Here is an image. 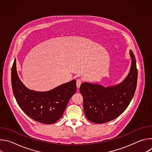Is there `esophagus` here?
Listing matches in <instances>:
<instances>
[{
    "label": "esophagus",
    "mask_w": 152,
    "mask_h": 152,
    "mask_svg": "<svg viewBox=\"0 0 152 152\" xmlns=\"http://www.w3.org/2000/svg\"><path fill=\"white\" fill-rule=\"evenodd\" d=\"M81 83H82V80L80 79H78L76 80V86H77V88H79L80 87Z\"/></svg>",
    "instance_id": "obj_1"
}]
</instances>
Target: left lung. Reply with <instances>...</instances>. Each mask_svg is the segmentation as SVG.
<instances>
[{
	"label": "left lung",
	"instance_id": "left-lung-1",
	"mask_svg": "<svg viewBox=\"0 0 152 152\" xmlns=\"http://www.w3.org/2000/svg\"><path fill=\"white\" fill-rule=\"evenodd\" d=\"M129 53L131 69L121 83L107 87L94 83L81 84L79 91L83 99L84 113L90 121L104 123L116 118L132 100L137 88L138 71L134 54L131 50Z\"/></svg>",
	"mask_w": 152,
	"mask_h": 152
}]
</instances>
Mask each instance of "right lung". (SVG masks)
<instances>
[{
	"label": "right lung",
	"mask_w": 152,
	"mask_h": 152,
	"mask_svg": "<svg viewBox=\"0 0 152 152\" xmlns=\"http://www.w3.org/2000/svg\"><path fill=\"white\" fill-rule=\"evenodd\" d=\"M11 83L14 97L22 111L34 120L48 124H53L61 118L76 91L75 79L48 91L28 89L17 75L16 61L11 70Z\"/></svg>",
	"instance_id": "add662e5"
}]
</instances>
